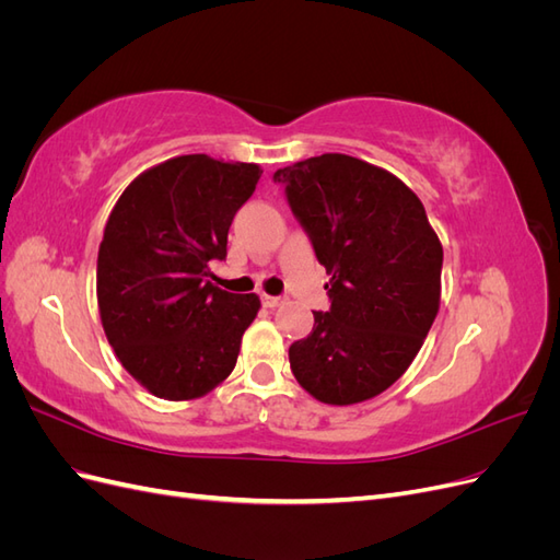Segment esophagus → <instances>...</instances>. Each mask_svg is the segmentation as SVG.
Returning <instances> with one entry per match:
<instances>
[{"label":"esophagus","mask_w":560,"mask_h":560,"mask_svg":"<svg viewBox=\"0 0 560 560\" xmlns=\"http://www.w3.org/2000/svg\"><path fill=\"white\" fill-rule=\"evenodd\" d=\"M282 303L280 296H268V294H261V306L264 308H278Z\"/></svg>","instance_id":"obj_1"}]
</instances>
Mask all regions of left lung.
Segmentation results:
<instances>
[{"label":"left lung","mask_w":560,"mask_h":560,"mask_svg":"<svg viewBox=\"0 0 560 560\" xmlns=\"http://www.w3.org/2000/svg\"><path fill=\"white\" fill-rule=\"evenodd\" d=\"M317 261L331 306L292 343L290 366L315 399L381 395L418 354L439 313L444 249L420 198L383 167L322 154L273 175Z\"/></svg>","instance_id":"8db88e82"}]
</instances>
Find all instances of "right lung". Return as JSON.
Wrapping results in <instances>:
<instances>
[{
	"mask_svg": "<svg viewBox=\"0 0 560 560\" xmlns=\"http://www.w3.org/2000/svg\"><path fill=\"white\" fill-rule=\"evenodd\" d=\"M257 163L177 156L135 177L116 200L97 252V306L107 341L151 395H208L235 366L257 294L210 282L226 259L235 212L257 189Z\"/></svg>",
	"mask_w": 560,
	"mask_h": 560,
	"instance_id": "right-lung-1",
	"label": "right lung"
}]
</instances>
